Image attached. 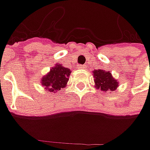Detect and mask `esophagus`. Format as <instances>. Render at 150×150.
I'll use <instances>...</instances> for the list:
<instances>
[{
    "instance_id": "1",
    "label": "esophagus",
    "mask_w": 150,
    "mask_h": 150,
    "mask_svg": "<svg viewBox=\"0 0 150 150\" xmlns=\"http://www.w3.org/2000/svg\"><path fill=\"white\" fill-rule=\"evenodd\" d=\"M78 68H79V69H84V68H85V66H84V65H78Z\"/></svg>"
}]
</instances>
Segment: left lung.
Wrapping results in <instances>:
<instances>
[{"label":"left lung","instance_id":"1","mask_svg":"<svg viewBox=\"0 0 150 150\" xmlns=\"http://www.w3.org/2000/svg\"><path fill=\"white\" fill-rule=\"evenodd\" d=\"M93 73L95 78V87L97 89H100L105 92H111L117 88L118 84V81H116V79L112 78L109 72L98 69L94 70Z\"/></svg>","mask_w":150,"mask_h":150}]
</instances>
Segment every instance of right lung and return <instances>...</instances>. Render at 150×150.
<instances>
[{"instance_id": "add662e5", "label": "right lung", "mask_w": 150, "mask_h": 150, "mask_svg": "<svg viewBox=\"0 0 150 150\" xmlns=\"http://www.w3.org/2000/svg\"><path fill=\"white\" fill-rule=\"evenodd\" d=\"M71 71L62 65L57 64L42 78V83L49 92H57L66 87Z\"/></svg>"}]
</instances>
